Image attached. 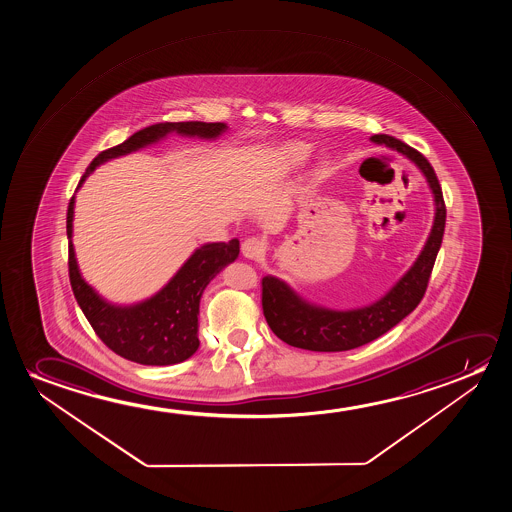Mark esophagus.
<instances>
[{
    "instance_id": "esophagus-1",
    "label": "esophagus",
    "mask_w": 512,
    "mask_h": 512,
    "mask_svg": "<svg viewBox=\"0 0 512 512\" xmlns=\"http://www.w3.org/2000/svg\"><path fill=\"white\" fill-rule=\"evenodd\" d=\"M246 259L259 260L264 255V243L259 238H246L241 245Z\"/></svg>"
}]
</instances>
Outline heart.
<instances>
[{"instance_id": "b5f03b06", "label": "heart", "mask_w": 512, "mask_h": 512, "mask_svg": "<svg viewBox=\"0 0 512 512\" xmlns=\"http://www.w3.org/2000/svg\"><path fill=\"white\" fill-rule=\"evenodd\" d=\"M309 150L304 145H292L280 155L281 168L290 169L299 166L308 159Z\"/></svg>"}]
</instances>
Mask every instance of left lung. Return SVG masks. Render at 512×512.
Wrapping results in <instances>:
<instances>
[{
  "instance_id": "8db88e82",
  "label": "left lung",
  "mask_w": 512,
  "mask_h": 512,
  "mask_svg": "<svg viewBox=\"0 0 512 512\" xmlns=\"http://www.w3.org/2000/svg\"><path fill=\"white\" fill-rule=\"evenodd\" d=\"M371 140L379 145L395 148L406 154L427 176L428 185L434 192V227L427 245L399 283L379 301L365 308L351 311H334L318 308L301 299L287 283L264 276L262 278V309L266 322L283 343L311 351H346L371 343L386 334L400 320H404L420 304L427 292L428 280L434 269L437 253L441 248L446 204L442 197L441 183L434 168L423 155L388 134H374Z\"/></svg>"
}]
</instances>
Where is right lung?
Returning a JSON list of instances; mask_svg holds the SVG:
<instances>
[{"label":"right lung","instance_id":"obj_1","mask_svg":"<svg viewBox=\"0 0 512 512\" xmlns=\"http://www.w3.org/2000/svg\"><path fill=\"white\" fill-rule=\"evenodd\" d=\"M225 127L222 122H161L145 127L124 143L96 155L89 168L85 169L78 187L99 164L119 155L131 154L138 148L161 140L168 133L176 131L185 136L217 138L218 134L224 133ZM73 204L75 196L70 199L66 215V234L70 239L68 269L71 290L99 339L113 353L141 365L180 364L192 357L199 348L197 315L201 295L215 274L238 257V239L201 246L159 294L131 308H119L103 301L78 273L71 243Z\"/></svg>","mask_w":512,"mask_h":512}]
</instances>
